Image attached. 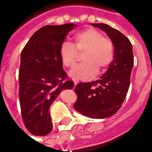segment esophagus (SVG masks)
<instances>
[{
    "instance_id": "obj_1",
    "label": "esophagus",
    "mask_w": 152,
    "mask_h": 152,
    "mask_svg": "<svg viewBox=\"0 0 152 152\" xmlns=\"http://www.w3.org/2000/svg\"><path fill=\"white\" fill-rule=\"evenodd\" d=\"M73 82H74V85L76 86V84L78 83V80H76V79H74V80H73Z\"/></svg>"
}]
</instances>
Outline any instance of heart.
<instances>
[{"mask_svg": "<svg viewBox=\"0 0 152 152\" xmlns=\"http://www.w3.org/2000/svg\"><path fill=\"white\" fill-rule=\"evenodd\" d=\"M74 45L64 41L60 46L62 63L66 67L75 65L79 53H84V63L74 66L69 75L76 80H88L99 72L105 71L114 58V45L102 31L95 28H87L74 37Z\"/></svg>", "mask_w": 152, "mask_h": 152, "instance_id": "1", "label": "heart"}]
</instances>
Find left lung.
Instances as JSON below:
<instances>
[{
    "label": "left lung",
    "mask_w": 152,
    "mask_h": 152,
    "mask_svg": "<svg viewBox=\"0 0 152 152\" xmlns=\"http://www.w3.org/2000/svg\"><path fill=\"white\" fill-rule=\"evenodd\" d=\"M92 25L101 28L112 40L114 58L100 79L75 86L77 99L73 107L88 117L102 119L115 114L124 102L130 84L134 54L132 44L121 31L104 23Z\"/></svg>",
    "instance_id": "8db88e82"
}]
</instances>
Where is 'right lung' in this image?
<instances>
[{
	"instance_id": "obj_1",
	"label": "right lung",
	"mask_w": 152,
	"mask_h": 152,
	"mask_svg": "<svg viewBox=\"0 0 152 152\" xmlns=\"http://www.w3.org/2000/svg\"><path fill=\"white\" fill-rule=\"evenodd\" d=\"M74 27L73 23L44 26L22 50L18 72L21 115L25 127L36 136L51 132L50 106L63 89L74 86L63 69L59 54L61 45Z\"/></svg>"
}]
</instances>
